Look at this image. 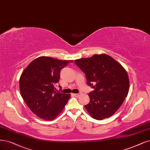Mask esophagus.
I'll return each instance as SVG.
<instances>
[{"mask_svg":"<svg viewBox=\"0 0 150 150\" xmlns=\"http://www.w3.org/2000/svg\"><path fill=\"white\" fill-rule=\"evenodd\" d=\"M73 95L74 96L76 97H79V96H80L81 94H73Z\"/></svg>","mask_w":150,"mask_h":150,"instance_id":"obj_1","label":"esophagus"}]
</instances>
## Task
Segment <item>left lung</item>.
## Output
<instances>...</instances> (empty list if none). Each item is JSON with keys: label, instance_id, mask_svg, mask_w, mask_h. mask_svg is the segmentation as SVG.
I'll list each match as a JSON object with an SVG mask.
<instances>
[{"label": "left lung", "instance_id": "left-lung-1", "mask_svg": "<svg viewBox=\"0 0 150 150\" xmlns=\"http://www.w3.org/2000/svg\"><path fill=\"white\" fill-rule=\"evenodd\" d=\"M74 62L86 74L87 84L94 89L89 94V103L84 105L87 112L96 120L111 117L128 95L130 82L125 69L110 56L104 53Z\"/></svg>", "mask_w": 150, "mask_h": 150}]
</instances>
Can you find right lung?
I'll return each mask as SVG.
<instances>
[{
    "instance_id": "add662e5",
    "label": "right lung",
    "mask_w": 150,
    "mask_h": 150,
    "mask_svg": "<svg viewBox=\"0 0 150 150\" xmlns=\"http://www.w3.org/2000/svg\"><path fill=\"white\" fill-rule=\"evenodd\" d=\"M69 62L73 60L40 56L31 62L20 76L19 86L23 99L31 111L42 119H54L70 99V94L54 91L60 71Z\"/></svg>"
}]
</instances>
